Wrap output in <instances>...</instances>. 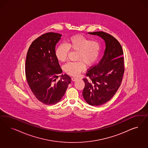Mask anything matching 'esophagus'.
I'll use <instances>...</instances> for the list:
<instances>
[{
    "instance_id": "esophagus-1",
    "label": "esophagus",
    "mask_w": 148,
    "mask_h": 148,
    "mask_svg": "<svg viewBox=\"0 0 148 148\" xmlns=\"http://www.w3.org/2000/svg\"><path fill=\"white\" fill-rule=\"evenodd\" d=\"M77 79H77V78H76V77H72V81H76Z\"/></svg>"
}]
</instances>
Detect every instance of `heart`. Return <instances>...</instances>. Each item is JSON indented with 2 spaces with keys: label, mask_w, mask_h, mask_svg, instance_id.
Returning <instances> with one entry per match:
<instances>
[{
  "label": "heart",
  "mask_w": 148,
  "mask_h": 148,
  "mask_svg": "<svg viewBox=\"0 0 148 148\" xmlns=\"http://www.w3.org/2000/svg\"><path fill=\"white\" fill-rule=\"evenodd\" d=\"M69 49L77 51V60L75 62H69L64 66V70L72 76H78L85 70L86 65H94L100 57V43L97 41H91L81 35L72 36L67 39L66 45L60 44L55 50L56 57L60 62L66 61Z\"/></svg>",
  "instance_id": "b5f03b06"
}]
</instances>
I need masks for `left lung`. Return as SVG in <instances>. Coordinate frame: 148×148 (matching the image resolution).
Wrapping results in <instances>:
<instances>
[{"label": "left lung", "mask_w": 148, "mask_h": 148, "mask_svg": "<svg viewBox=\"0 0 148 148\" xmlns=\"http://www.w3.org/2000/svg\"><path fill=\"white\" fill-rule=\"evenodd\" d=\"M103 38L106 43L104 55L98 64L89 69L83 78V96L91 106L105 104L113 97L121 85L124 75L123 48L119 41L103 32L89 33Z\"/></svg>", "instance_id": "1"}]
</instances>
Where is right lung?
Wrapping results in <instances>:
<instances>
[{
    "label": "right lung",
    "instance_id": "obj_1",
    "mask_svg": "<svg viewBox=\"0 0 148 148\" xmlns=\"http://www.w3.org/2000/svg\"><path fill=\"white\" fill-rule=\"evenodd\" d=\"M62 35L49 32L35 39L30 45L25 60V77L36 98L46 105L58 103L64 95L71 77L62 74L55 56L56 44ZM59 76L60 80H57Z\"/></svg>",
    "mask_w": 148,
    "mask_h": 148
}]
</instances>
